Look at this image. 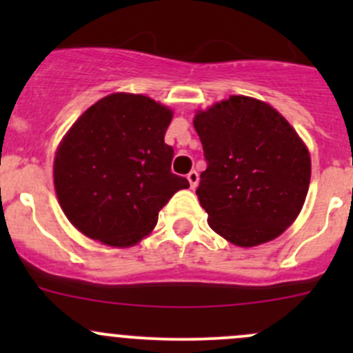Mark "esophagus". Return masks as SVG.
<instances>
[{
  "instance_id": "34e87169",
  "label": "esophagus",
  "mask_w": 353,
  "mask_h": 353,
  "mask_svg": "<svg viewBox=\"0 0 353 353\" xmlns=\"http://www.w3.org/2000/svg\"><path fill=\"white\" fill-rule=\"evenodd\" d=\"M188 181H190V186L191 190H194V188L198 186V181H199V176L196 170H191L190 174H188Z\"/></svg>"
}]
</instances>
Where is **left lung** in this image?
Instances as JSON below:
<instances>
[{
	"mask_svg": "<svg viewBox=\"0 0 353 353\" xmlns=\"http://www.w3.org/2000/svg\"><path fill=\"white\" fill-rule=\"evenodd\" d=\"M206 170L198 199L219 236L241 248L279 237L302 210L311 157L272 105L230 95L194 116Z\"/></svg>",
	"mask_w": 353,
	"mask_h": 353,
	"instance_id": "obj_1",
	"label": "left lung"
}]
</instances>
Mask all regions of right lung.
Returning a JSON list of instances; mask_svg holds the SVG:
<instances>
[{
  "label": "right lung",
  "instance_id": "obj_1",
  "mask_svg": "<svg viewBox=\"0 0 353 353\" xmlns=\"http://www.w3.org/2000/svg\"><path fill=\"white\" fill-rule=\"evenodd\" d=\"M172 110L150 97L110 94L77 119L54 159V190L87 237L130 248L152 232L174 193L190 188L172 174L163 141Z\"/></svg>",
  "mask_w": 353,
  "mask_h": 353
}]
</instances>
